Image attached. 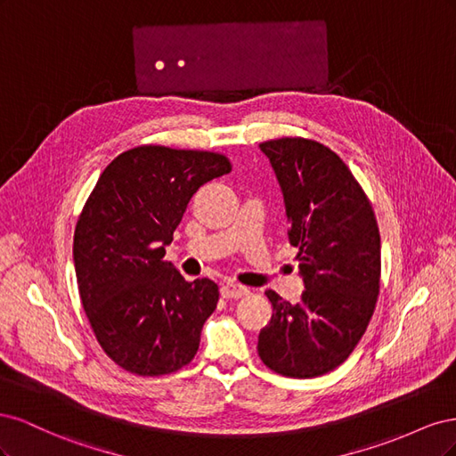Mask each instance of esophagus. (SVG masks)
Returning <instances> with one entry per match:
<instances>
[{"mask_svg":"<svg viewBox=\"0 0 456 456\" xmlns=\"http://www.w3.org/2000/svg\"><path fill=\"white\" fill-rule=\"evenodd\" d=\"M220 293H223L224 298H241L245 295H249V289L240 285V283H224L223 287H220Z\"/></svg>","mask_w":456,"mask_h":456,"instance_id":"34e87169","label":"esophagus"}]
</instances>
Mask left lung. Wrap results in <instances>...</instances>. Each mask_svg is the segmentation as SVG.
<instances>
[{"mask_svg": "<svg viewBox=\"0 0 456 456\" xmlns=\"http://www.w3.org/2000/svg\"><path fill=\"white\" fill-rule=\"evenodd\" d=\"M283 191L287 236L305 280L300 302L275 291L272 320L258 335L268 369L314 379L337 369L362 340L380 289V233L363 188L333 150L300 139L260 144Z\"/></svg>", "mask_w": 456, "mask_h": 456, "instance_id": "1", "label": "left lung"}]
</instances>
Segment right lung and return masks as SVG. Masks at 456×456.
I'll return each mask as SVG.
<instances>
[{
	"label": "right lung",
	"instance_id": "1",
	"mask_svg": "<svg viewBox=\"0 0 456 456\" xmlns=\"http://www.w3.org/2000/svg\"><path fill=\"white\" fill-rule=\"evenodd\" d=\"M232 171L218 151L158 144L119 154L102 171L74 232L81 305L106 355L139 377L188 365L218 285L186 281L165 245L200 186Z\"/></svg>",
	"mask_w": 456,
	"mask_h": 456
}]
</instances>
